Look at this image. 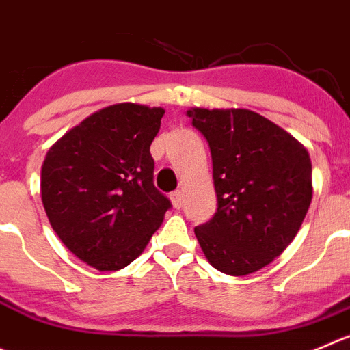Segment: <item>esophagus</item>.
<instances>
[{
  "label": "esophagus",
  "mask_w": 350,
  "mask_h": 350,
  "mask_svg": "<svg viewBox=\"0 0 350 350\" xmlns=\"http://www.w3.org/2000/svg\"><path fill=\"white\" fill-rule=\"evenodd\" d=\"M170 199H172L173 208H180L182 199H184V194H182V191H175V192H172V194H170Z\"/></svg>",
  "instance_id": "1"
}]
</instances>
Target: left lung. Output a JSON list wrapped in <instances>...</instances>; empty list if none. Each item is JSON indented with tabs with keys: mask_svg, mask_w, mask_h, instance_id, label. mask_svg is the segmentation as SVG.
I'll use <instances>...</instances> for the list:
<instances>
[{
	"mask_svg": "<svg viewBox=\"0 0 350 350\" xmlns=\"http://www.w3.org/2000/svg\"><path fill=\"white\" fill-rule=\"evenodd\" d=\"M209 144L218 209L194 228L213 268L244 277L294 241L312 199L311 158L294 135L244 108L187 111Z\"/></svg>",
	"mask_w": 350,
	"mask_h": 350,
	"instance_id": "8db88e82",
	"label": "left lung"
}]
</instances>
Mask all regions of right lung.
<instances>
[{"instance_id": "obj_1", "label": "right lung", "mask_w": 350, "mask_h": 350, "mask_svg": "<svg viewBox=\"0 0 350 350\" xmlns=\"http://www.w3.org/2000/svg\"><path fill=\"white\" fill-rule=\"evenodd\" d=\"M163 115L159 106H106L46 152L41 199L49 223L72 254L99 271L141 256L170 208L152 184L149 152Z\"/></svg>"}]
</instances>
